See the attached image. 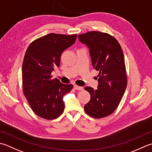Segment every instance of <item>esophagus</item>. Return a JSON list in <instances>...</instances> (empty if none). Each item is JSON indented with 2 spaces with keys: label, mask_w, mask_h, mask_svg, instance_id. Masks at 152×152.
Instances as JSON below:
<instances>
[{
  "label": "esophagus",
  "mask_w": 152,
  "mask_h": 152,
  "mask_svg": "<svg viewBox=\"0 0 152 152\" xmlns=\"http://www.w3.org/2000/svg\"><path fill=\"white\" fill-rule=\"evenodd\" d=\"M74 88L76 90H83V88L81 87V86H76V85L74 86Z\"/></svg>",
  "instance_id": "34e87169"
}]
</instances>
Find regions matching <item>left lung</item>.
<instances>
[{
	"label": "left lung",
	"mask_w": 152,
	"mask_h": 152,
	"mask_svg": "<svg viewBox=\"0 0 152 152\" xmlns=\"http://www.w3.org/2000/svg\"><path fill=\"white\" fill-rule=\"evenodd\" d=\"M78 39L88 47L92 66L99 71L97 90L85 88L90 100L84 110L94 118L107 117L117 109L127 86L123 50L117 40L105 33L90 31L79 35Z\"/></svg>",
	"instance_id": "1"
}]
</instances>
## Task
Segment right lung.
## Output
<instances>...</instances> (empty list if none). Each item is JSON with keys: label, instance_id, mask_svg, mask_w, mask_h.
I'll use <instances>...</instances> for the list:
<instances>
[{"label": "right lung", "instance_id": "1", "mask_svg": "<svg viewBox=\"0 0 152 152\" xmlns=\"http://www.w3.org/2000/svg\"><path fill=\"white\" fill-rule=\"evenodd\" d=\"M76 37V34H49L33 41L26 50L22 64L23 94L39 117L55 119L64 111L63 96L73 86L52 78L51 72L59 67L62 53Z\"/></svg>", "mask_w": 152, "mask_h": 152}]
</instances>
